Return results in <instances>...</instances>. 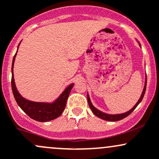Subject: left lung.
I'll return each instance as SVG.
<instances>
[{"label": "left lung", "mask_w": 159, "mask_h": 159, "mask_svg": "<svg viewBox=\"0 0 159 159\" xmlns=\"http://www.w3.org/2000/svg\"><path fill=\"white\" fill-rule=\"evenodd\" d=\"M146 83H145V86H144V89H143V93H142L140 98H139V101H138L137 103H136V105H135V106L133 107L131 110H129V111L126 112V113H124V114H107L103 113V112L100 111L99 110H98V109L95 108V107H94L93 105H92L91 101H90L89 96V95L87 96V99H88L89 105V107L91 108L92 111H93V113L97 116V117H98L101 119H103V120H107V121H117V120H122V119L125 118L126 117H127L128 115H129V114L134 111L135 110V108L137 107V105H139V104L141 102V101L143 100V97H144L145 93H146Z\"/></svg>", "instance_id": "obj_1"}]
</instances>
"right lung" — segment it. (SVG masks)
I'll list each match as a JSON object with an SVG mask.
<instances>
[{
  "label": "right lung",
  "mask_w": 159,
  "mask_h": 159,
  "mask_svg": "<svg viewBox=\"0 0 159 159\" xmlns=\"http://www.w3.org/2000/svg\"><path fill=\"white\" fill-rule=\"evenodd\" d=\"M20 44H19V45H20ZM16 53L13 57L11 69L12 91H13V96H14L16 103L29 117H30L33 120L39 121V122H46V121L54 120V119L58 117L65 109L66 100H67L69 94L72 89L73 84L70 85L60 95L59 98L53 103H41V102H30V101L25 99L18 93L16 88V85H15L14 78H13V64H14Z\"/></svg>",
  "instance_id": "add662e5"
}]
</instances>
